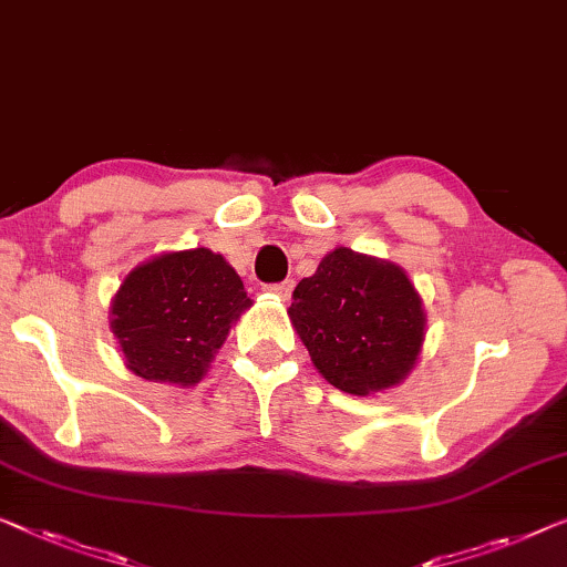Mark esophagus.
Returning <instances> with one entry per match:
<instances>
[{
  "instance_id": "1",
  "label": "esophagus",
  "mask_w": 567,
  "mask_h": 567,
  "mask_svg": "<svg viewBox=\"0 0 567 567\" xmlns=\"http://www.w3.org/2000/svg\"><path fill=\"white\" fill-rule=\"evenodd\" d=\"M264 289L268 291V293H276L278 299L281 301H286L291 297V291H293V281H281V284H266Z\"/></svg>"
}]
</instances>
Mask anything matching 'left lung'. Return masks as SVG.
I'll return each instance as SVG.
<instances>
[{"label":"left lung","mask_w":567,"mask_h":567,"mask_svg":"<svg viewBox=\"0 0 567 567\" xmlns=\"http://www.w3.org/2000/svg\"><path fill=\"white\" fill-rule=\"evenodd\" d=\"M289 317L334 389L368 396L404 381L424 340V309L404 270L338 248L293 289Z\"/></svg>","instance_id":"left-lung-1"}]
</instances>
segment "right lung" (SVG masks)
<instances>
[{"label": "right lung", "mask_w": 567, "mask_h": 567, "mask_svg": "<svg viewBox=\"0 0 567 567\" xmlns=\"http://www.w3.org/2000/svg\"><path fill=\"white\" fill-rule=\"evenodd\" d=\"M240 276L207 248L166 252L137 266L112 303V332L127 368L145 381L192 385L250 307Z\"/></svg>", "instance_id": "right-lung-1"}]
</instances>
